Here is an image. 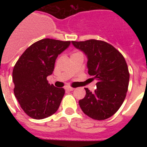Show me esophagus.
Instances as JSON below:
<instances>
[{
    "mask_svg": "<svg viewBox=\"0 0 147 147\" xmlns=\"http://www.w3.org/2000/svg\"><path fill=\"white\" fill-rule=\"evenodd\" d=\"M74 89H75L74 88L69 87V86H66V87H65V90H66V91H69V92H71V91H73Z\"/></svg>",
    "mask_w": 147,
    "mask_h": 147,
    "instance_id": "1",
    "label": "esophagus"
}]
</instances>
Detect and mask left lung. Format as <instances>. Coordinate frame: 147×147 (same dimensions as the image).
<instances>
[{"mask_svg":"<svg viewBox=\"0 0 147 147\" xmlns=\"http://www.w3.org/2000/svg\"><path fill=\"white\" fill-rule=\"evenodd\" d=\"M88 56V74L97 80L92 93L85 88V98L79 100L82 111L91 118L103 121L116 113L125 99L130 73L123 55L102 40L71 41Z\"/></svg>","mask_w":147,"mask_h":147,"instance_id":"1","label":"left lung"}]
</instances>
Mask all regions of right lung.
<instances>
[{"label": "right lung", "mask_w": 147, "mask_h": 147, "mask_svg": "<svg viewBox=\"0 0 147 147\" xmlns=\"http://www.w3.org/2000/svg\"><path fill=\"white\" fill-rule=\"evenodd\" d=\"M70 41L43 39L29 47L13 70L15 97L29 117L40 120L55 114L65 94L63 88L50 85L47 76L53 73L58 55Z\"/></svg>", "instance_id": "obj_1"}]
</instances>
